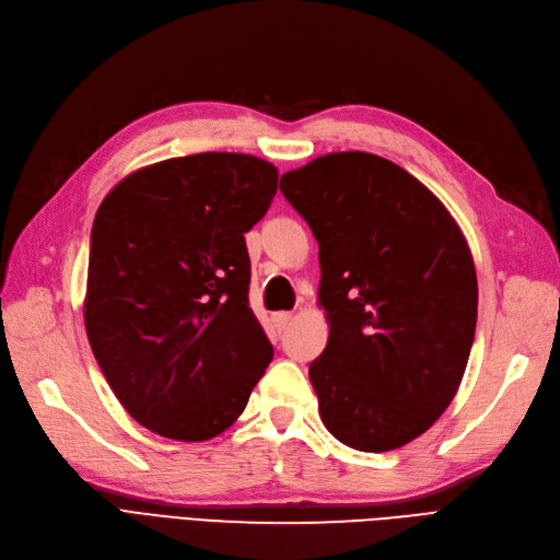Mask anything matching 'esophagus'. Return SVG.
Instances as JSON below:
<instances>
[{"mask_svg":"<svg viewBox=\"0 0 560 560\" xmlns=\"http://www.w3.org/2000/svg\"><path fill=\"white\" fill-rule=\"evenodd\" d=\"M292 323V313H273V325L278 327V331H284Z\"/></svg>","mask_w":560,"mask_h":560,"instance_id":"1","label":"esophagus"}]
</instances>
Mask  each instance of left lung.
Instances as JSON below:
<instances>
[{"label": "left lung", "mask_w": 560, "mask_h": 560, "mask_svg": "<svg viewBox=\"0 0 560 560\" xmlns=\"http://www.w3.org/2000/svg\"><path fill=\"white\" fill-rule=\"evenodd\" d=\"M317 240L329 339L308 376L325 429L360 452L427 433L471 353L478 280L455 217L398 164L329 153L282 174Z\"/></svg>", "instance_id": "8db88e82"}]
</instances>
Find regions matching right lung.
<instances>
[{
	"label": "right lung",
	"mask_w": 560,
	"mask_h": 560,
	"mask_svg": "<svg viewBox=\"0 0 560 560\" xmlns=\"http://www.w3.org/2000/svg\"><path fill=\"white\" fill-rule=\"evenodd\" d=\"M276 190L261 158L198 153L131 172L96 211L86 337L117 400L158 435L223 433L273 360L249 308L245 233Z\"/></svg>",
	"instance_id": "add662e5"
}]
</instances>
